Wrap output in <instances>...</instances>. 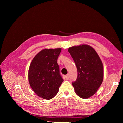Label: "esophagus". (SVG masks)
Returning <instances> with one entry per match:
<instances>
[{
	"mask_svg": "<svg viewBox=\"0 0 123 123\" xmlns=\"http://www.w3.org/2000/svg\"><path fill=\"white\" fill-rule=\"evenodd\" d=\"M65 78H66V79H67V80L69 79V75L67 74V75H65Z\"/></svg>",
	"mask_w": 123,
	"mask_h": 123,
	"instance_id": "34e87169",
	"label": "esophagus"
}]
</instances>
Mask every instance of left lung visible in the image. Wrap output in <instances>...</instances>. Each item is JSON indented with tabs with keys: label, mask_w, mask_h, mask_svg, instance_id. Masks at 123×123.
<instances>
[{
	"label": "left lung",
	"mask_w": 123,
	"mask_h": 123,
	"mask_svg": "<svg viewBox=\"0 0 123 123\" xmlns=\"http://www.w3.org/2000/svg\"><path fill=\"white\" fill-rule=\"evenodd\" d=\"M68 52L77 68V79L72 83L75 93L80 98L87 99L97 91L103 82V63L90 45L82 44L70 47Z\"/></svg>",
	"instance_id": "obj_1"
}]
</instances>
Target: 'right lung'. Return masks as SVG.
Wrapping results in <instances>:
<instances>
[{"label":"right lung","instance_id":"1","mask_svg":"<svg viewBox=\"0 0 123 123\" xmlns=\"http://www.w3.org/2000/svg\"><path fill=\"white\" fill-rule=\"evenodd\" d=\"M61 51V48L44 49L31 62L28 81L33 90L41 98L48 100L53 98L63 81L57 62Z\"/></svg>","mask_w":123,"mask_h":123}]
</instances>
